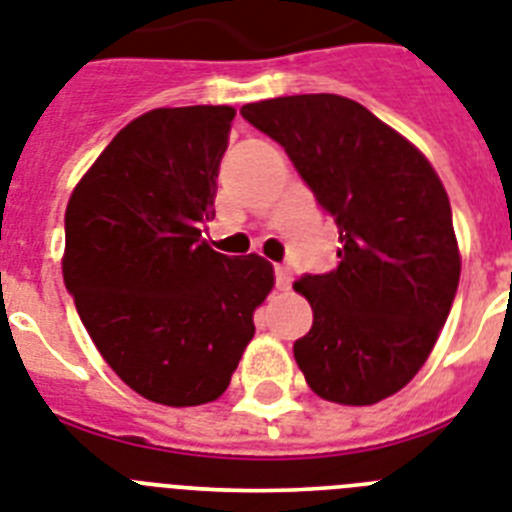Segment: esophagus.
<instances>
[{
	"label": "esophagus",
	"instance_id": "34e87169",
	"mask_svg": "<svg viewBox=\"0 0 512 512\" xmlns=\"http://www.w3.org/2000/svg\"><path fill=\"white\" fill-rule=\"evenodd\" d=\"M273 273H276L278 289H281V292H286V289H289V286H292V281H294L292 268H289V265H276V268H273Z\"/></svg>",
	"mask_w": 512,
	"mask_h": 512
}]
</instances>
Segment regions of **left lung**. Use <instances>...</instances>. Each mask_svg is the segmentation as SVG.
Returning a JSON list of instances; mask_svg holds the SVG:
<instances>
[{"label":"left lung","mask_w":512,"mask_h":512,"mask_svg":"<svg viewBox=\"0 0 512 512\" xmlns=\"http://www.w3.org/2000/svg\"><path fill=\"white\" fill-rule=\"evenodd\" d=\"M278 141L339 226V265L294 284L313 328L294 360L318 397L373 405L421 371L460 281L452 210L431 162L394 128L336 94L242 107Z\"/></svg>","instance_id":"left-lung-1"}]
</instances>
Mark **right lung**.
<instances>
[{
	"mask_svg": "<svg viewBox=\"0 0 512 512\" xmlns=\"http://www.w3.org/2000/svg\"><path fill=\"white\" fill-rule=\"evenodd\" d=\"M236 110L160 107L131 120L65 210L62 278L91 342L136 394L170 407L226 392L273 265L202 239Z\"/></svg>",
	"mask_w": 512,
	"mask_h": 512,
	"instance_id": "right-lung-1",
	"label": "right lung"
}]
</instances>
